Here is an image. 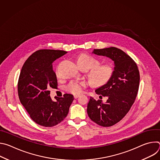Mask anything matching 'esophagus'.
Listing matches in <instances>:
<instances>
[{
  "label": "esophagus",
  "instance_id": "esophagus-1",
  "mask_svg": "<svg viewBox=\"0 0 160 160\" xmlns=\"http://www.w3.org/2000/svg\"><path fill=\"white\" fill-rule=\"evenodd\" d=\"M78 97H79L78 95H75V96H74V98H75V99H77Z\"/></svg>",
  "mask_w": 160,
  "mask_h": 160
}]
</instances>
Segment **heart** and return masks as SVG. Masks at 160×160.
<instances>
[{
  "mask_svg": "<svg viewBox=\"0 0 160 160\" xmlns=\"http://www.w3.org/2000/svg\"><path fill=\"white\" fill-rule=\"evenodd\" d=\"M77 62L81 68L90 70V79L92 83L98 86L106 84L112 78L114 73V67L111 64H99V61L94 57L86 54H80L77 58ZM86 87L83 82L72 81L66 87L68 92L75 95L81 94Z\"/></svg>",
  "mask_w": 160,
  "mask_h": 160,
  "instance_id": "heart-1",
  "label": "heart"
}]
</instances>
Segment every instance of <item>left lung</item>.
I'll return each instance as SVG.
<instances>
[{
	"label": "left lung",
	"instance_id": "1",
	"mask_svg": "<svg viewBox=\"0 0 160 160\" xmlns=\"http://www.w3.org/2000/svg\"><path fill=\"white\" fill-rule=\"evenodd\" d=\"M93 53L111 58L115 66L111 80L96 90L97 94L108 98L106 102L90 97L87 113L98 125L111 127L124 118L135 102L139 87V71L132 58L117 48L94 49Z\"/></svg>",
	"mask_w": 160,
	"mask_h": 160
}]
</instances>
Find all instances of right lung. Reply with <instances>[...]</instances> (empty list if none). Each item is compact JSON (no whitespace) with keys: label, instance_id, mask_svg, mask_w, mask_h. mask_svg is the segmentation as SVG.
Instances as JSON below:
<instances>
[{"label":"right lung","instance_id":"add662e5","mask_svg":"<svg viewBox=\"0 0 160 160\" xmlns=\"http://www.w3.org/2000/svg\"><path fill=\"white\" fill-rule=\"evenodd\" d=\"M67 52L59 50L40 49L33 53L22 66L18 83L21 103L36 123L52 127L61 123L67 116L73 96L64 94L53 101L50 97L51 88H58L52 62Z\"/></svg>","mask_w":160,"mask_h":160}]
</instances>
